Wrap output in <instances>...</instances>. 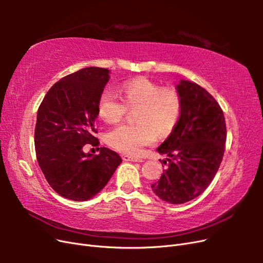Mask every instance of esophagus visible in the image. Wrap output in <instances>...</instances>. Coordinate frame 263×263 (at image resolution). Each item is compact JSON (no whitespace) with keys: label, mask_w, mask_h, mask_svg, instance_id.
<instances>
[{"label":"esophagus","mask_w":263,"mask_h":263,"mask_svg":"<svg viewBox=\"0 0 263 263\" xmlns=\"http://www.w3.org/2000/svg\"><path fill=\"white\" fill-rule=\"evenodd\" d=\"M123 159L125 161H133V162H142L144 159L140 157H136V156H129V155H124Z\"/></svg>","instance_id":"34e87169"}]
</instances>
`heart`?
<instances>
[{
	"label": "heart",
	"instance_id": "1",
	"mask_svg": "<svg viewBox=\"0 0 263 263\" xmlns=\"http://www.w3.org/2000/svg\"><path fill=\"white\" fill-rule=\"evenodd\" d=\"M119 100L108 91L98 100L99 116L115 124L135 108L136 122L121 124L106 135L107 144L125 154L135 155L159 137H166L177 126L182 110V97L173 86H161L148 78L139 77L123 82L117 89Z\"/></svg>",
	"mask_w": 263,
	"mask_h": 263
}]
</instances>
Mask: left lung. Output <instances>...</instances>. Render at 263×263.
<instances>
[{"label": "left lung", "mask_w": 263, "mask_h": 263, "mask_svg": "<svg viewBox=\"0 0 263 263\" xmlns=\"http://www.w3.org/2000/svg\"><path fill=\"white\" fill-rule=\"evenodd\" d=\"M177 89L182 97L179 122L157 149L169 156L168 169L151 184L156 195L170 204L189 202L208 189L222 160L227 136L222 109L208 91L185 80Z\"/></svg>", "instance_id": "1"}]
</instances>
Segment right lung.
I'll list each match as a JSON object with an SVG mask.
<instances>
[{
	"label": "right lung",
	"instance_id": "1",
	"mask_svg": "<svg viewBox=\"0 0 263 263\" xmlns=\"http://www.w3.org/2000/svg\"><path fill=\"white\" fill-rule=\"evenodd\" d=\"M90 67L63 77L47 92L37 112L35 150L49 185L72 201H87L112 178L122 158L105 147L99 155L84 154L87 144L99 146L98 100L109 76Z\"/></svg>",
	"mask_w": 263,
	"mask_h": 263
}]
</instances>
